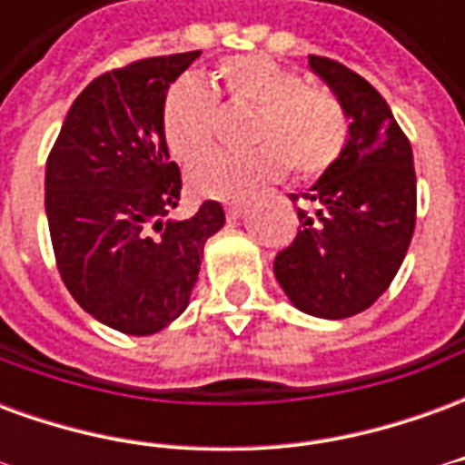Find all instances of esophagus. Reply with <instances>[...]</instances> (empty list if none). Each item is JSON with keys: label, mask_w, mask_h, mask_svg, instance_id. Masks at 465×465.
Listing matches in <instances>:
<instances>
[{"label": "esophagus", "mask_w": 465, "mask_h": 465, "mask_svg": "<svg viewBox=\"0 0 465 465\" xmlns=\"http://www.w3.org/2000/svg\"><path fill=\"white\" fill-rule=\"evenodd\" d=\"M223 212H226V216H229V219H239V216L243 213V203L242 202L223 203Z\"/></svg>", "instance_id": "obj_1"}]
</instances>
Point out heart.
<instances>
[{
  "label": "heart",
  "mask_w": 465,
  "mask_h": 465,
  "mask_svg": "<svg viewBox=\"0 0 465 465\" xmlns=\"http://www.w3.org/2000/svg\"><path fill=\"white\" fill-rule=\"evenodd\" d=\"M252 109L243 142L262 143L239 153H212L189 169V186L206 199H242L273 182L289 166L293 176H319L346 146L349 122L341 102L306 86L296 69L262 54L232 56L209 74V89L193 76L169 86L162 104V134L169 152L192 162L212 149L216 102Z\"/></svg>",
  "instance_id": "obj_1"
}]
</instances>
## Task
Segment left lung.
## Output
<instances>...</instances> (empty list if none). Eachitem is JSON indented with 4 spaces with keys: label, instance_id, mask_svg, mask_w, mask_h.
<instances>
[{
    "label": "left lung",
    "instance_id": "left-lung-1",
    "mask_svg": "<svg viewBox=\"0 0 465 465\" xmlns=\"http://www.w3.org/2000/svg\"><path fill=\"white\" fill-rule=\"evenodd\" d=\"M351 119L339 159L299 209V233L273 259L276 282L299 312L319 319H349L366 312L393 282L416 226L413 152L386 99L339 62L309 56Z\"/></svg>",
    "mask_w": 465,
    "mask_h": 465
}]
</instances>
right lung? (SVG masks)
I'll return each mask as SVG.
<instances>
[{"label":"right lung","instance_id":"add662e5","mask_svg":"<svg viewBox=\"0 0 465 465\" xmlns=\"http://www.w3.org/2000/svg\"><path fill=\"white\" fill-rule=\"evenodd\" d=\"M199 54L152 56L96 76L46 159V222L62 282L96 322L132 336H152L186 312L203 243L226 222L219 202L169 219L182 172L163 142V94Z\"/></svg>","mask_w":465,"mask_h":465}]
</instances>
